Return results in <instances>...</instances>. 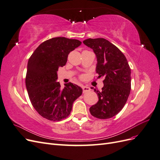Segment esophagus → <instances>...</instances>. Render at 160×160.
Segmentation results:
<instances>
[{
	"instance_id": "34e87169",
	"label": "esophagus",
	"mask_w": 160,
	"mask_h": 160,
	"mask_svg": "<svg viewBox=\"0 0 160 160\" xmlns=\"http://www.w3.org/2000/svg\"><path fill=\"white\" fill-rule=\"evenodd\" d=\"M82 89H83V93H88V92L90 91V88H89V87H87V86L82 87Z\"/></svg>"
}]
</instances>
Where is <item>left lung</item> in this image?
Here are the masks:
<instances>
[{"label":"left lung","mask_w":160,"mask_h":160,"mask_svg":"<svg viewBox=\"0 0 160 160\" xmlns=\"http://www.w3.org/2000/svg\"><path fill=\"white\" fill-rule=\"evenodd\" d=\"M83 43L97 57L96 72L104 78L101 91L93 89L99 101L89 108L98 119H109L123 109L131 91V69L126 57L118 48L103 38H88Z\"/></svg>","instance_id":"obj_1"}]
</instances>
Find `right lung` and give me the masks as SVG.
I'll list each match as a JSON object with an SVG mask.
<instances>
[{
	"mask_svg": "<svg viewBox=\"0 0 160 160\" xmlns=\"http://www.w3.org/2000/svg\"><path fill=\"white\" fill-rule=\"evenodd\" d=\"M81 44L77 39L52 38L42 42L28 59L26 88L33 108L42 118L53 122L67 118L81 95L78 85L69 83L62 89L56 81L59 67L66 65L69 52Z\"/></svg>",
	"mask_w": 160,
	"mask_h": 160,
	"instance_id": "1",
	"label": "right lung"
}]
</instances>
